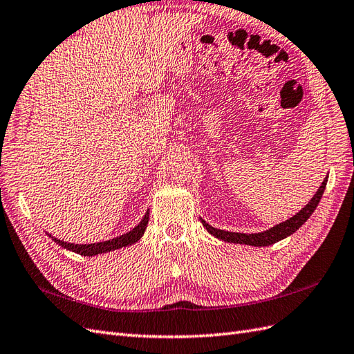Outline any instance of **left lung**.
Wrapping results in <instances>:
<instances>
[{
    "label": "left lung",
    "mask_w": 354,
    "mask_h": 354,
    "mask_svg": "<svg viewBox=\"0 0 354 354\" xmlns=\"http://www.w3.org/2000/svg\"><path fill=\"white\" fill-rule=\"evenodd\" d=\"M329 177V176H327ZM327 177L323 180L322 186L318 187V191L315 192V195L311 198L304 209H301L299 213H296L295 216L287 219L286 222H281L278 225L272 227L270 230H266L263 232H252V234H245V232H231V231H225V230H218L212 225H209L204 219H201L204 228L210 232L212 236L218 237L223 242H230V243H240V245H251V246H269L279 242V240L286 239L288 236H291L292 232H296L304 223L309 219V216L314 213V210L317 209L318 203H320L323 192L327 185Z\"/></svg>",
    "instance_id": "obj_1"
}]
</instances>
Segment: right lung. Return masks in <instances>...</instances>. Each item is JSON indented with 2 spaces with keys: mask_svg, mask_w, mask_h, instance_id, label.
<instances>
[{
  "mask_svg": "<svg viewBox=\"0 0 354 354\" xmlns=\"http://www.w3.org/2000/svg\"><path fill=\"white\" fill-rule=\"evenodd\" d=\"M149 210L147 213L144 214V218L141 219V222L138 223V225L131 230L129 232H126V234L120 236V237H114L111 240H105V242H99V243H90V245H75V243H68V242H63V240H58L55 239L54 236L48 234L50 239L54 240V242L57 245H59L62 248L67 249V251H72V252H76L80 255H84V257H93V255H99V254H103V252H111V251H115V249H120V248H124V246H129V245H133L135 242H138L144 234L145 228H147V223H149Z\"/></svg>",
  "mask_w": 354,
  "mask_h": 354,
  "instance_id": "1",
  "label": "right lung"
}]
</instances>
